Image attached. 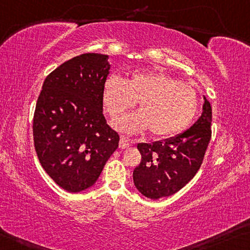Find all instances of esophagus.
<instances>
[{"label":"esophagus","instance_id":"34e87169","mask_svg":"<svg viewBox=\"0 0 250 250\" xmlns=\"http://www.w3.org/2000/svg\"><path fill=\"white\" fill-rule=\"evenodd\" d=\"M130 143H132V141L128 140L127 137L122 136V137H121V141H120V147H121V148L128 147L129 145H130Z\"/></svg>","mask_w":250,"mask_h":250}]
</instances>
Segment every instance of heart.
Returning a JSON list of instances; mask_svg holds the SVG:
<instances>
[{
	"label": "heart",
	"instance_id": "1",
	"mask_svg": "<svg viewBox=\"0 0 250 250\" xmlns=\"http://www.w3.org/2000/svg\"><path fill=\"white\" fill-rule=\"evenodd\" d=\"M104 106L113 120L135 106L140 112L118 122V128L136 133L148 128L152 136L167 138L181 133L197 115L200 98L190 83L163 72H135L123 80L112 76L103 90Z\"/></svg>",
	"mask_w": 250,
	"mask_h": 250
}]
</instances>
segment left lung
Returning a JSON list of instances; mask_svg holds the SVG:
<instances>
[{
    "instance_id": "left-lung-1",
    "label": "left lung",
    "mask_w": 250,
    "mask_h": 250,
    "mask_svg": "<svg viewBox=\"0 0 250 250\" xmlns=\"http://www.w3.org/2000/svg\"><path fill=\"white\" fill-rule=\"evenodd\" d=\"M211 122L212 110L205 97L201 116L186 132L164 142L137 144L142 155L133 172L137 190L156 200L174 194L193 179L211 140Z\"/></svg>"
}]
</instances>
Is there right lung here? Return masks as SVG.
<instances>
[{
	"mask_svg": "<svg viewBox=\"0 0 250 250\" xmlns=\"http://www.w3.org/2000/svg\"><path fill=\"white\" fill-rule=\"evenodd\" d=\"M108 56L83 53L44 79L33 115V142L47 174L69 192L95 184L120 142L103 114Z\"/></svg>",
	"mask_w": 250,
	"mask_h": 250,
	"instance_id": "1",
	"label": "right lung"
}]
</instances>
